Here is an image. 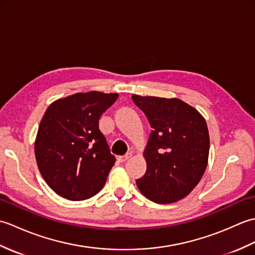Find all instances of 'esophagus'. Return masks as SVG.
I'll list each match as a JSON object with an SVG mask.
<instances>
[{"label":"esophagus","mask_w":255,"mask_h":255,"mask_svg":"<svg viewBox=\"0 0 255 255\" xmlns=\"http://www.w3.org/2000/svg\"><path fill=\"white\" fill-rule=\"evenodd\" d=\"M131 158V153H127L126 155H121V156H118L117 158V160L121 162V163H123V162H126L127 160H129Z\"/></svg>","instance_id":"obj_1"}]
</instances>
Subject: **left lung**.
<instances>
[{
    "label": "left lung",
    "mask_w": 255,
    "mask_h": 255,
    "mask_svg": "<svg viewBox=\"0 0 255 255\" xmlns=\"http://www.w3.org/2000/svg\"><path fill=\"white\" fill-rule=\"evenodd\" d=\"M152 128L144 149L147 171L139 191L158 204L177 202L191 193L208 163L209 133L204 117L178 99L132 95Z\"/></svg>",
    "instance_id": "left-lung-1"
}]
</instances>
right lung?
<instances>
[{"instance_id":"1","label":"right lung","mask_w":255,"mask_h":255,"mask_svg":"<svg viewBox=\"0 0 255 255\" xmlns=\"http://www.w3.org/2000/svg\"><path fill=\"white\" fill-rule=\"evenodd\" d=\"M117 93L92 91L57 100L38 128L35 155L46 183L59 196L84 200L104 186L115 156L99 128L103 113Z\"/></svg>"}]
</instances>
